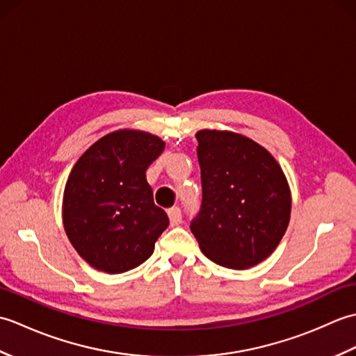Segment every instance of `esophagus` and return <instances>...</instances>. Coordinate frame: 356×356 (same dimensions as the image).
<instances>
[{"instance_id":"1","label":"esophagus","mask_w":356,"mask_h":356,"mask_svg":"<svg viewBox=\"0 0 356 356\" xmlns=\"http://www.w3.org/2000/svg\"><path fill=\"white\" fill-rule=\"evenodd\" d=\"M168 217H170V223L171 226H177L182 223V209L177 207H172L168 209Z\"/></svg>"}]
</instances>
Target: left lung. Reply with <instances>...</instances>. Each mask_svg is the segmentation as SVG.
<instances>
[{"label":"left lung","mask_w":356,"mask_h":356,"mask_svg":"<svg viewBox=\"0 0 356 356\" xmlns=\"http://www.w3.org/2000/svg\"><path fill=\"white\" fill-rule=\"evenodd\" d=\"M202 205L191 232L209 260L229 269L255 266L269 257L291 218V191L280 165L245 136L197 134Z\"/></svg>","instance_id":"8db88e82"}]
</instances>
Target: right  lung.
Wrapping results in <instances>:
<instances>
[{"mask_svg": "<svg viewBox=\"0 0 356 356\" xmlns=\"http://www.w3.org/2000/svg\"><path fill=\"white\" fill-rule=\"evenodd\" d=\"M165 143L149 133L119 130L79 157L67 180L63 220L73 248L93 268L120 274L154 251L170 220L154 205L147 170Z\"/></svg>", "mask_w": 356, "mask_h": 356, "instance_id": "obj_1", "label": "right lung"}]
</instances>
